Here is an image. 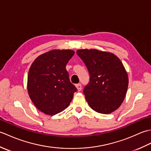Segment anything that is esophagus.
I'll list each match as a JSON object with an SVG mask.
<instances>
[{
  "label": "esophagus",
  "mask_w": 151,
  "mask_h": 151,
  "mask_svg": "<svg viewBox=\"0 0 151 151\" xmlns=\"http://www.w3.org/2000/svg\"><path fill=\"white\" fill-rule=\"evenodd\" d=\"M76 89H77V90L78 91H81V89H82V85H81V84H76Z\"/></svg>",
  "instance_id": "obj_1"
}]
</instances>
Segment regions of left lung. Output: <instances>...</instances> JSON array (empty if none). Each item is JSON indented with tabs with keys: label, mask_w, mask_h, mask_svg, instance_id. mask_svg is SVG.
<instances>
[{
	"label": "left lung",
	"mask_w": 151,
	"mask_h": 151,
	"mask_svg": "<svg viewBox=\"0 0 151 151\" xmlns=\"http://www.w3.org/2000/svg\"><path fill=\"white\" fill-rule=\"evenodd\" d=\"M76 54L89 74L84 94L89 106L108 114L120 106L127 94L129 77L119 58L111 52L97 49H80Z\"/></svg>",
	"instance_id": "1"
}]
</instances>
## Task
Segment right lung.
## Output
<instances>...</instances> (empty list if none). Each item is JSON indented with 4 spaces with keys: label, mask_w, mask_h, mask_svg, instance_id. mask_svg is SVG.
<instances>
[{
    "label": "right lung",
    "mask_w": 151,
    "mask_h": 151,
    "mask_svg": "<svg viewBox=\"0 0 151 151\" xmlns=\"http://www.w3.org/2000/svg\"><path fill=\"white\" fill-rule=\"evenodd\" d=\"M74 54L70 49L52 50L41 54L32 63L28 75V93L43 113L54 115L63 111L77 91L70 82L65 68Z\"/></svg>",
    "instance_id": "add662e5"
}]
</instances>
